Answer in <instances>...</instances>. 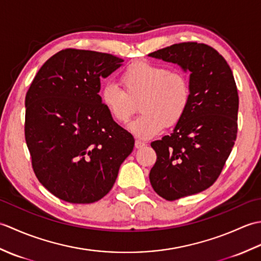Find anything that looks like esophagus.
Listing matches in <instances>:
<instances>
[{
	"instance_id": "34e87169",
	"label": "esophagus",
	"mask_w": 261,
	"mask_h": 261,
	"mask_svg": "<svg viewBox=\"0 0 261 261\" xmlns=\"http://www.w3.org/2000/svg\"><path fill=\"white\" fill-rule=\"evenodd\" d=\"M135 147H136L137 149H140V148L146 147V143H145V142H142V141H140V140H136V142H135Z\"/></svg>"
}]
</instances>
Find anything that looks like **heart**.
I'll list each match as a JSON object with an SVG mask.
<instances>
[{"mask_svg": "<svg viewBox=\"0 0 261 261\" xmlns=\"http://www.w3.org/2000/svg\"><path fill=\"white\" fill-rule=\"evenodd\" d=\"M123 88L107 83L99 93L103 107L121 123L131 118L140 101V114L129 124V130L141 139H150L166 125H175L182 119L191 103V84L180 71L162 65L140 62L121 75Z\"/></svg>", "mask_w": 261, "mask_h": 261, "instance_id": "1", "label": "heart"}]
</instances>
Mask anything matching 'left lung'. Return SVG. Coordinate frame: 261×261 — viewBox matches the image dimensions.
<instances>
[{
  "label": "left lung",
  "instance_id": "1",
  "mask_svg": "<svg viewBox=\"0 0 261 261\" xmlns=\"http://www.w3.org/2000/svg\"><path fill=\"white\" fill-rule=\"evenodd\" d=\"M148 56L190 71L191 103L173 134L151 142L149 174L159 196L175 201L212 186L234 146L239 96L228 63L205 43L181 42Z\"/></svg>",
  "mask_w": 261,
  "mask_h": 261
}]
</instances>
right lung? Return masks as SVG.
<instances>
[{"label":"right lung","mask_w":261,"mask_h":261,"mask_svg":"<svg viewBox=\"0 0 261 261\" xmlns=\"http://www.w3.org/2000/svg\"><path fill=\"white\" fill-rule=\"evenodd\" d=\"M123 59L65 49L39 69L25 95L24 136L38 180L55 196L94 203L113 187L135 139L103 107L101 80Z\"/></svg>","instance_id":"right-lung-1"}]
</instances>
